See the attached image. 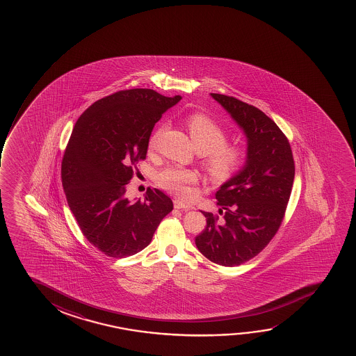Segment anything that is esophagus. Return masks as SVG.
<instances>
[{"instance_id":"esophagus-1","label":"esophagus","mask_w":356,"mask_h":356,"mask_svg":"<svg viewBox=\"0 0 356 356\" xmlns=\"http://www.w3.org/2000/svg\"><path fill=\"white\" fill-rule=\"evenodd\" d=\"M174 208H175V209H182L187 211V210H190L191 207L184 203V202H181V200H174Z\"/></svg>"}]
</instances>
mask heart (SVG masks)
<instances>
[{
    "instance_id": "obj_1",
    "label": "heart",
    "mask_w": 356,
    "mask_h": 356,
    "mask_svg": "<svg viewBox=\"0 0 356 356\" xmlns=\"http://www.w3.org/2000/svg\"><path fill=\"white\" fill-rule=\"evenodd\" d=\"M186 125L195 148L205 154V164L216 177H229L243 165L247 158V148L241 145H229L227 134L211 118L195 113L186 119ZM156 132L151 137L149 147L156 143ZM198 181L197 172L181 166H168L156 175V184L161 188L180 197L190 195L188 185Z\"/></svg>"
}]
</instances>
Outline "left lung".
<instances>
[{"label": "left lung", "mask_w": 356, "mask_h": 356, "mask_svg": "<svg viewBox=\"0 0 356 356\" xmlns=\"http://www.w3.org/2000/svg\"><path fill=\"white\" fill-rule=\"evenodd\" d=\"M247 137L243 168L216 192L219 215L202 211L207 227L195 245L210 261L236 266L258 255L276 234L294 181L292 149L280 127L258 108L210 93Z\"/></svg>", "instance_id": "1"}]
</instances>
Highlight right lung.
<instances>
[{
    "label": "right lung",
    "instance_id": "obj_1",
    "mask_svg": "<svg viewBox=\"0 0 356 356\" xmlns=\"http://www.w3.org/2000/svg\"><path fill=\"white\" fill-rule=\"evenodd\" d=\"M180 99L151 88L122 90L93 103L74 127L62 161L64 192L83 236L107 257L146 248L174 208L156 188L145 200L130 202L125 193L156 122Z\"/></svg>",
    "mask_w": 356,
    "mask_h": 356
}]
</instances>
